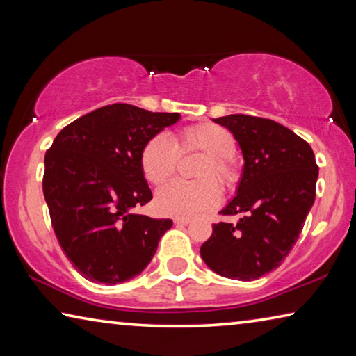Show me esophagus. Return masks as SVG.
<instances>
[{"instance_id":"esophagus-1","label":"esophagus","mask_w":356,"mask_h":356,"mask_svg":"<svg viewBox=\"0 0 356 356\" xmlns=\"http://www.w3.org/2000/svg\"><path fill=\"white\" fill-rule=\"evenodd\" d=\"M190 218H174V225H177V226H186V225H190Z\"/></svg>"}]
</instances>
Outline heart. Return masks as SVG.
Masks as SVG:
<instances>
[{"label": "heart", "mask_w": 356, "mask_h": 356, "mask_svg": "<svg viewBox=\"0 0 356 356\" xmlns=\"http://www.w3.org/2000/svg\"><path fill=\"white\" fill-rule=\"evenodd\" d=\"M236 146L231 131L210 122L185 127L172 141L165 135H155L144 143L140 168L144 179L152 185L163 184L172 176L177 165V150L206 154L196 170V177L202 180H172L165 184L155 195L156 210L168 216H193L218 206L221 196L213 181L221 186H231L237 180V168L231 159Z\"/></svg>", "instance_id": "obj_1"}]
</instances>
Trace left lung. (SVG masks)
I'll use <instances>...</instances> for the list:
<instances>
[{
	"label": "left lung",
	"mask_w": 356,
	"mask_h": 356,
	"mask_svg": "<svg viewBox=\"0 0 356 356\" xmlns=\"http://www.w3.org/2000/svg\"><path fill=\"white\" fill-rule=\"evenodd\" d=\"M243 154L237 195L221 210L201 257L225 278L252 281L278 268L297 242L316 200L318 166L308 143L272 119L229 114L213 119Z\"/></svg>",
	"instance_id": "1"
}]
</instances>
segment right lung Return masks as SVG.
I'll return each instance as SVG.
<instances>
[{"label": "right lung", "mask_w": 356, "mask_h": 356, "mask_svg": "<svg viewBox=\"0 0 356 356\" xmlns=\"http://www.w3.org/2000/svg\"><path fill=\"white\" fill-rule=\"evenodd\" d=\"M179 119V113L106 105L64 127L47 150L42 186L51 226L83 278L119 284L152 261L172 221L131 212L152 200L140 152Z\"/></svg>", "instance_id": "1"}]
</instances>
